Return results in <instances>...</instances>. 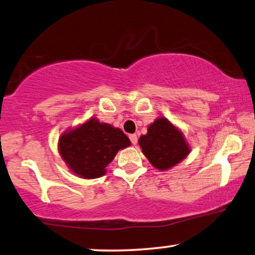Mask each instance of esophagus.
<instances>
[{
  "label": "esophagus",
  "mask_w": 255,
  "mask_h": 255,
  "mask_svg": "<svg viewBox=\"0 0 255 255\" xmlns=\"http://www.w3.org/2000/svg\"><path fill=\"white\" fill-rule=\"evenodd\" d=\"M129 139H130V142H131V144H135L137 143V135L136 134H130L129 135Z\"/></svg>",
  "instance_id": "esophagus-1"
}]
</instances>
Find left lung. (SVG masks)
<instances>
[{
	"mask_svg": "<svg viewBox=\"0 0 255 255\" xmlns=\"http://www.w3.org/2000/svg\"><path fill=\"white\" fill-rule=\"evenodd\" d=\"M138 144L150 164L159 170H167L181 162L191 151L181 129L165 117H159L140 135Z\"/></svg>",
	"mask_w": 255,
	"mask_h": 255,
	"instance_id": "obj_1",
	"label": "left lung"
}]
</instances>
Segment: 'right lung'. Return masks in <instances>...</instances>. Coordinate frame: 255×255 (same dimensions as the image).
Returning a JSON list of instances; mask_svg holds the SVG:
<instances>
[{
    "label": "right lung",
    "instance_id": "right-lung-1",
    "mask_svg": "<svg viewBox=\"0 0 255 255\" xmlns=\"http://www.w3.org/2000/svg\"><path fill=\"white\" fill-rule=\"evenodd\" d=\"M129 145L130 140L121 129L96 118L67 129L58 139L59 154L68 169L86 180L103 176L118 151Z\"/></svg>",
    "mask_w": 255,
    "mask_h": 255
}]
</instances>
